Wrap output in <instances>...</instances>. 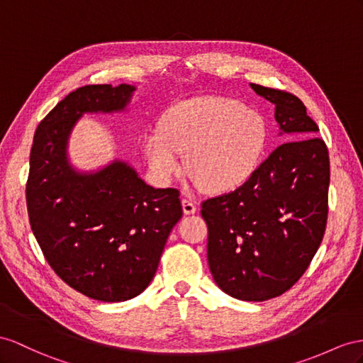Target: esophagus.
Wrapping results in <instances>:
<instances>
[{
    "instance_id": "1",
    "label": "esophagus",
    "mask_w": 363,
    "mask_h": 363,
    "mask_svg": "<svg viewBox=\"0 0 363 363\" xmlns=\"http://www.w3.org/2000/svg\"><path fill=\"white\" fill-rule=\"evenodd\" d=\"M182 210H184L185 215H193V213L196 211V203H194L190 199H187V198H184L182 199Z\"/></svg>"
}]
</instances>
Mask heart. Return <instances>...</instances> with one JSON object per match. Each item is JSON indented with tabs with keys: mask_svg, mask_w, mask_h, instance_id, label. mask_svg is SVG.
<instances>
[{
	"mask_svg": "<svg viewBox=\"0 0 363 363\" xmlns=\"http://www.w3.org/2000/svg\"><path fill=\"white\" fill-rule=\"evenodd\" d=\"M268 138L264 118L236 99L201 96L178 102L162 118L161 130L144 139L148 165L161 181L185 169L208 191L233 190L247 182L262 161Z\"/></svg>",
	"mask_w": 363,
	"mask_h": 363,
	"instance_id": "b5f03b06",
	"label": "heart"
}]
</instances>
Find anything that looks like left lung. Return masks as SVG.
Wrapping results in <instances>:
<instances>
[{
    "label": "left lung",
    "mask_w": 363,
    "mask_h": 363,
    "mask_svg": "<svg viewBox=\"0 0 363 363\" xmlns=\"http://www.w3.org/2000/svg\"><path fill=\"white\" fill-rule=\"evenodd\" d=\"M274 104L286 141L235 191L201 203L207 259L222 291L262 302L299 281L322 242L328 216L330 156L303 102L279 89L250 84Z\"/></svg>",
    "instance_id": "1"
}]
</instances>
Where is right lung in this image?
Wrapping results in <instances>:
<instances>
[{
    "mask_svg": "<svg viewBox=\"0 0 363 363\" xmlns=\"http://www.w3.org/2000/svg\"><path fill=\"white\" fill-rule=\"evenodd\" d=\"M133 86L79 87L35 132L26 185L33 235L52 270L73 290L101 302L143 293L182 216L179 190L153 189L123 161L77 172L67 141L84 113L124 110Z\"/></svg>",
    "mask_w": 363,
    "mask_h": 363,
    "instance_id": "add662e5",
    "label": "right lung"
}]
</instances>
